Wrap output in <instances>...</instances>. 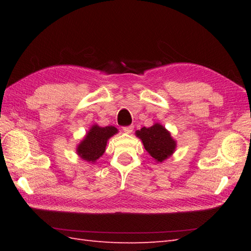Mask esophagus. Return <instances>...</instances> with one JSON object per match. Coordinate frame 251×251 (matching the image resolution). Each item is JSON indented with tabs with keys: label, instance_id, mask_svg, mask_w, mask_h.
Segmentation results:
<instances>
[{
	"label": "esophagus",
	"instance_id": "esophagus-1",
	"mask_svg": "<svg viewBox=\"0 0 251 251\" xmlns=\"http://www.w3.org/2000/svg\"><path fill=\"white\" fill-rule=\"evenodd\" d=\"M123 130L126 134H131L132 130H134V126H126V127H123Z\"/></svg>",
	"mask_w": 251,
	"mask_h": 251
}]
</instances>
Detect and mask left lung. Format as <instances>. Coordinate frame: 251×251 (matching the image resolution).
Here are the masks:
<instances>
[{"mask_svg": "<svg viewBox=\"0 0 251 251\" xmlns=\"http://www.w3.org/2000/svg\"><path fill=\"white\" fill-rule=\"evenodd\" d=\"M136 136L142 141L147 152L155 159L163 163L173 155L177 148V141L172 137L161 123H154L151 127H142L136 131Z\"/></svg>", "mask_w": 251, "mask_h": 251, "instance_id": "1", "label": "left lung"}]
</instances>
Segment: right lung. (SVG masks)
Here are the masks:
<instances>
[{"label":"right lung","mask_w":251,"mask_h":251,"mask_svg":"<svg viewBox=\"0 0 251 251\" xmlns=\"http://www.w3.org/2000/svg\"><path fill=\"white\" fill-rule=\"evenodd\" d=\"M117 132L119 129L114 126L101 127L98 124H94L76 146V154L85 162L95 164L103 155L106 142Z\"/></svg>","instance_id":"add662e5"}]
</instances>
